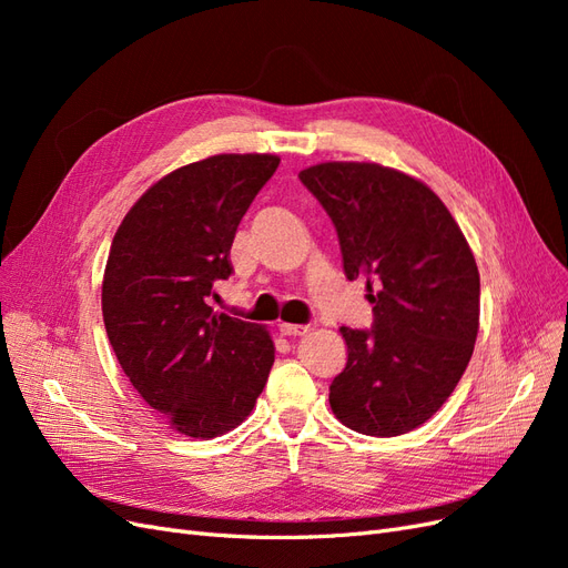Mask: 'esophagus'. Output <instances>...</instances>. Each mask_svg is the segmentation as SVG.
<instances>
[{
	"mask_svg": "<svg viewBox=\"0 0 568 568\" xmlns=\"http://www.w3.org/2000/svg\"><path fill=\"white\" fill-rule=\"evenodd\" d=\"M280 332L284 336H305L311 332V324H280Z\"/></svg>",
	"mask_w": 568,
	"mask_h": 568,
	"instance_id": "34e87169",
	"label": "esophagus"
}]
</instances>
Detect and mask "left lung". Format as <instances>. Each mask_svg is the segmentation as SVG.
I'll return each instance as SVG.
<instances>
[{"label": "left lung", "instance_id": "8db88e82", "mask_svg": "<svg viewBox=\"0 0 568 568\" xmlns=\"http://www.w3.org/2000/svg\"><path fill=\"white\" fill-rule=\"evenodd\" d=\"M332 217L343 272L367 280L372 329L341 326L348 363L329 405L357 434L390 438L432 419L467 369L478 334L474 253L424 182L379 163L301 170Z\"/></svg>", "mask_w": 568, "mask_h": 568}]
</instances>
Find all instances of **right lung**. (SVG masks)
Instances as JSON below:
<instances>
[{
	"label": "right lung",
	"mask_w": 568,
	"mask_h": 568,
	"mask_svg": "<svg viewBox=\"0 0 568 568\" xmlns=\"http://www.w3.org/2000/svg\"><path fill=\"white\" fill-rule=\"evenodd\" d=\"M277 165L270 153L182 165L146 189L113 236L101 284L113 353L144 403L189 438L242 424L274 363L265 326L213 313L209 296L232 274L239 222Z\"/></svg>",
	"instance_id": "obj_1"
}]
</instances>
